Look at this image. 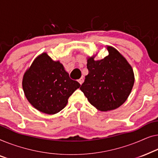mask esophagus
<instances>
[{"instance_id": "34e87169", "label": "esophagus", "mask_w": 158, "mask_h": 158, "mask_svg": "<svg viewBox=\"0 0 158 158\" xmlns=\"http://www.w3.org/2000/svg\"><path fill=\"white\" fill-rule=\"evenodd\" d=\"M78 81L79 82V84H82V83H83V81H84V79H83V78H81V79H79V80H78Z\"/></svg>"}]
</instances>
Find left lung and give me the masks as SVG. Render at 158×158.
Listing matches in <instances>:
<instances>
[{
	"label": "left lung",
	"instance_id": "obj_1",
	"mask_svg": "<svg viewBox=\"0 0 158 158\" xmlns=\"http://www.w3.org/2000/svg\"><path fill=\"white\" fill-rule=\"evenodd\" d=\"M109 54L101 60L87 58L89 74L80 89L89 103L105 112L118 108L127 99L135 83L132 66L116 48L106 46Z\"/></svg>",
	"mask_w": 158,
	"mask_h": 158
}]
</instances>
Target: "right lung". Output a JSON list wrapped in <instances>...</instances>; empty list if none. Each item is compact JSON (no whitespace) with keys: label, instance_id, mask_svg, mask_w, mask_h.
I'll use <instances>...</instances> for the list:
<instances>
[{"label":"right lung","instance_id":"obj_1","mask_svg":"<svg viewBox=\"0 0 158 158\" xmlns=\"http://www.w3.org/2000/svg\"><path fill=\"white\" fill-rule=\"evenodd\" d=\"M59 61H53L46 52L34 60L24 73L22 86L29 103L40 112L48 114L59 112L68 99L80 87Z\"/></svg>","mask_w":158,"mask_h":158}]
</instances>
